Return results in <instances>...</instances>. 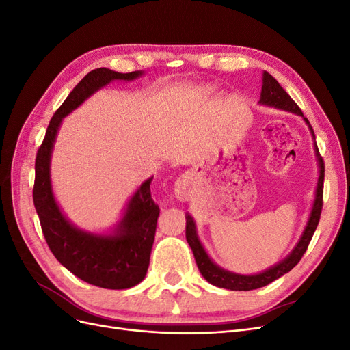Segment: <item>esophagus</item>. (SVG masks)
I'll return each instance as SVG.
<instances>
[{"label":"esophagus","mask_w":350,"mask_h":350,"mask_svg":"<svg viewBox=\"0 0 350 350\" xmlns=\"http://www.w3.org/2000/svg\"><path fill=\"white\" fill-rule=\"evenodd\" d=\"M175 194L179 200H187V196H188V191H187V184L184 179H181V181L176 183V187H175Z\"/></svg>","instance_id":"obj_1"}]
</instances>
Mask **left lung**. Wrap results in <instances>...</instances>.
I'll return each instance as SVG.
<instances>
[{
    "label": "left lung",
    "instance_id": "obj_1",
    "mask_svg": "<svg viewBox=\"0 0 350 350\" xmlns=\"http://www.w3.org/2000/svg\"><path fill=\"white\" fill-rule=\"evenodd\" d=\"M260 103L267 105V107L289 111V112H293V113H298V115L304 116V113L299 109L298 105L295 103V100L289 96L288 93H286V90L280 86L278 80L274 79L271 74H269L267 71H264V74H262V88H261ZM304 120H305L306 124L310 125L308 120H306V118H304ZM310 130H311L312 137L315 139L311 125H310ZM315 154H317V159H319L320 176H319V184H317V189H315V200H314L308 224H306V226L304 229V234H302L299 242L296 243V247L293 248V251L289 254V256L286 257L283 261H280L279 264H276V266L270 267L266 271L258 273V274H252V276H245V274L230 273L228 270H224L221 267L216 266V264L211 261L210 257L207 256L204 247L201 245V242L197 237L194 219L189 215H185V219H187V224H185L187 242L189 243V247H191V250H193L194 258H196V262H197V267H198L200 273L203 274V278L208 283L217 286V288H225V289H229V291L258 289V288L267 286L269 283L279 279L280 276H283L284 273L291 271L296 266V264L301 261L306 248H308V245H310L311 238L314 235L317 226H319L321 210H323L324 161H323V157L319 152V147H317V143H315Z\"/></svg>",
    "mask_w": 350,
    "mask_h": 350
}]
</instances>
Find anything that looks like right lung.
Instances as JSON below:
<instances>
[{"instance_id":"right-lung-1","label":"right lung","mask_w":350,"mask_h":350,"mask_svg":"<svg viewBox=\"0 0 350 350\" xmlns=\"http://www.w3.org/2000/svg\"><path fill=\"white\" fill-rule=\"evenodd\" d=\"M142 74L109 68H96L86 74L51 118L36 153L33 204L49 250L74 276L105 289L133 288L144 279L149 269L161 211L150 193L153 178L144 181L131 197L113 235H94L72 226L61 213L51 188V153L66 115L112 80H134Z\"/></svg>"}]
</instances>
